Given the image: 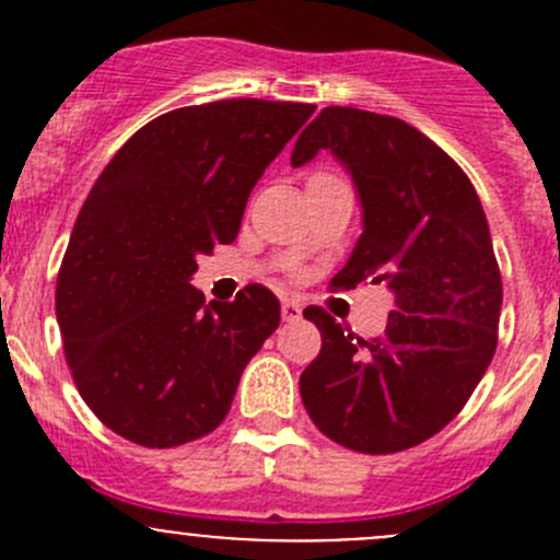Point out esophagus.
<instances>
[{
    "label": "esophagus",
    "mask_w": 560,
    "mask_h": 560,
    "mask_svg": "<svg viewBox=\"0 0 560 560\" xmlns=\"http://www.w3.org/2000/svg\"><path fill=\"white\" fill-rule=\"evenodd\" d=\"M281 319H284V322L303 319L301 303H295V301H284V303H281Z\"/></svg>",
    "instance_id": "esophagus-1"
}]
</instances>
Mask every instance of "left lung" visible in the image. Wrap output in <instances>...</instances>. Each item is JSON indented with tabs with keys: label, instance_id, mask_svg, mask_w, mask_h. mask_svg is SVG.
I'll use <instances>...</instances> for the list:
<instances>
[{
	"label": "left lung",
	"instance_id": "left-lung-1",
	"mask_svg": "<svg viewBox=\"0 0 560 560\" xmlns=\"http://www.w3.org/2000/svg\"><path fill=\"white\" fill-rule=\"evenodd\" d=\"M319 151L352 175L363 208V235L332 281L385 284L393 312L382 336L358 338L306 308L322 349L301 374V398L341 447L400 453L442 431L493 360L504 292L488 219L466 173L400 118L325 107L292 165Z\"/></svg>",
	"mask_w": 560,
	"mask_h": 560
}]
</instances>
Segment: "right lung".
Returning a JSON list of instances; mask_svg holds the SVG:
<instances>
[{
  "label": "right lung",
  "instance_id": "add662e5",
  "mask_svg": "<svg viewBox=\"0 0 560 560\" xmlns=\"http://www.w3.org/2000/svg\"><path fill=\"white\" fill-rule=\"evenodd\" d=\"M314 110L178 107L138 129L92 186L56 281V319L78 393L113 433L167 450L228 417L281 306L257 284L206 306L189 281L200 254L233 244L254 184Z\"/></svg>",
  "mask_w": 560,
  "mask_h": 560
}]
</instances>
